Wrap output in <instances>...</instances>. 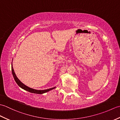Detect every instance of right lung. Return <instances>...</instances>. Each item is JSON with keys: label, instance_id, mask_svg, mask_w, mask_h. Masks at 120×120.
<instances>
[{"label": "right lung", "instance_id": "add662e5", "mask_svg": "<svg viewBox=\"0 0 120 120\" xmlns=\"http://www.w3.org/2000/svg\"><path fill=\"white\" fill-rule=\"evenodd\" d=\"M12 74L13 76V77L14 78V80L15 81H16V82L17 83V84L19 86H20L21 88L23 89L24 90H26L27 91L29 92H31V93H36V94H43V93H44L46 92H47L49 91L50 90H52V89H55L56 88L55 87H53L52 88H50V89H46V90H35V89H32L31 88H29L28 86H26L23 83H22L21 81H20L19 78L17 77V76L15 74V73L14 72V71L13 68V65H12Z\"/></svg>", "mask_w": 120, "mask_h": 120}]
</instances>
